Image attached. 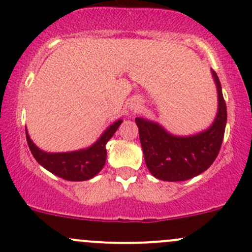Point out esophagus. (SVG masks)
I'll return each instance as SVG.
<instances>
[{
  "instance_id": "34e87169",
  "label": "esophagus",
  "mask_w": 252,
  "mask_h": 252,
  "mask_svg": "<svg viewBox=\"0 0 252 252\" xmlns=\"http://www.w3.org/2000/svg\"><path fill=\"white\" fill-rule=\"evenodd\" d=\"M130 108L133 109V111H138L139 108H140V103H139L138 101H134L133 103H131V106H130Z\"/></svg>"
}]
</instances>
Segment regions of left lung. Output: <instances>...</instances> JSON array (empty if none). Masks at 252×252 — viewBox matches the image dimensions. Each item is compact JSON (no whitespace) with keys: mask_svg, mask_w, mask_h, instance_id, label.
Wrapping results in <instances>:
<instances>
[{"mask_svg":"<svg viewBox=\"0 0 252 252\" xmlns=\"http://www.w3.org/2000/svg\"><path fill=\"white\" fill-rule=\"evenodd\" d=\"M212 75L218 91V113L207 130L176 136L155 122L135 118L145 163L154 177L170 182L189 180L209 168L218 156L225 131L226 104L216 71Z\"/></svg>","mask_w":252,"mask_h":252,"instance_id":"8db88e82","label":"left lung"}]
</instances>
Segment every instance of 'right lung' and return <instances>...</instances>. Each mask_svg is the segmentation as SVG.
<instances>
[{
	"label": "right lung",
	"instance_id": "add662e5",
	"mask_svg": "<svg viewBox=\"0 0 252 252\" xmlns=\"http://www.w3.org/2000/svg\"><path fill=\"white\" fill-rule=\"evenodd\" d=\"M122 122V119L114 122L90 148L71 153H45L32 141L27 130L26 136L31 153L44 168L64 180L86 181L94 177L103 168L107 158L106 144L116 133Z\"/></svg>",
	"mask_w": 252,
	"mask_h": 252
}]
</instances>
